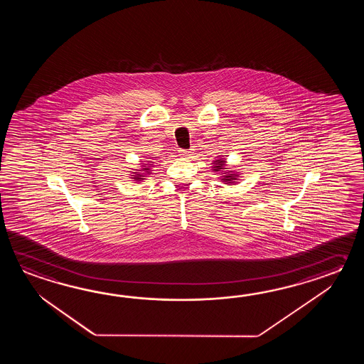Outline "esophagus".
I'll return each mask as SVG.
<instances>
[{
    "instance_id": "1",
    "label": "esophagus",
    "mask_w": 364,
    "mask_h": 364,
    "mask_svg": "<svg viewBox=\"0 0 364 364\" xmlns=\"http://www.w3.org/2000/svg\"><path fill=\"white\" fill-rule=\"evenodd\" d=\"M179 156H182V157H188L190 155V151H187V149H179Z\"/></svg>"
}]
</instances>
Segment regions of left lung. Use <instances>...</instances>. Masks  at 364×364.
Wrapping results in <instances>:
<instances>
[{
  "instance_id": "obj_1",
  "label": "left lung",
  "mask_w": 364,
  "mask_h": 364,
  "mask_svg": "<svg viewBox=\"0 0 364 364\" xmlns=\"http://www.w3.org/2000/svg\"><path fill=\"white\" fill-rule=\"evenodd\" d=\"M216 163V161H215ZM217 165L215 166L216 168V171H220V169H223V166H224V161H221V160H217ZM225 181H232V176H226V178H224Z\"/></svg>"
}]
</instances>
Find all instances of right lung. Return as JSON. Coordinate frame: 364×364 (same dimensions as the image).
I'll return each instance as SVG.
<instances>
[{
	"instance_id": "1",
	"label": "right lung",
	"mask_w": 364,
	"mask_h": 364,
	"mask_svg": "<svg viewBox=\"0 0 364 364\" xmlns=\"http://www.w3.org/2000/svg\"><path fill=\"white\" fill-rule=\"evenodd\" d=\"M144 171H148L147 168H146V169H144ZM136 179H138V181H139V179H141V178H140V176H139V177H136Z\"/></svg>"
}]
</instances>
